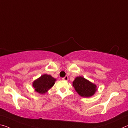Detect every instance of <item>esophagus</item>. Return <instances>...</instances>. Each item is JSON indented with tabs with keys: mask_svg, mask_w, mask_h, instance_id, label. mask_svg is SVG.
I'll return each instance as SVG.
<instances>
[{
	"mask_svg": "<svg viewBox=\"0 0 128 128\" xmlns=\"http://www.w3.org/2000/svg\"><path fill=\"white\" fill-rule=\"evenodd\" d=\"M62 79L63 80H64V81H68V76H65L64 78H63Z\"/></svg>",
	"mask_w": 128,
	"mask_h": 128,
	"instance_id": "1",
	"label": "esophagus"
}]
</instances>
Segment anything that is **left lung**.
Here are the masks:
<instances>
[{"label": "left lung", "mask_w": 128, "mask_h": 128, "mask_svg": "<svg viewBox=\"0 0 128 128\" xmlns=\"http://www.w3.org/2000/svg\"><path fill=\"white\" fill-rule=\"evenodd\" d=\"M73 86L82 97H89L94 94L97 90L96 86L82 77L79 76L74 79Z\"/></svg>", "instance_id": "8db88e82"}]
</instances>
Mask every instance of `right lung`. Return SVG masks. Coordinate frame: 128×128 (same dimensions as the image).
I'll return each instance as SVG.
<instances>
[{
  "label": "right lung",
  "mask_w": 128,
  "mask_h": 128,
  "mask_svg": "<svg viewBox=\"0 0 128 128\" xmlns=\"http://www.w3.org/2000/svg\"><path fill=\"white\" fill-rule=\"evenodd\" d=\"M55 81L56 79L52 78L50 75L45 74L34 81L33 86L36 92L40 94H43L54 86Z\"/></svg>",
  "instance_id": "add662e5"
}]
</instances>
